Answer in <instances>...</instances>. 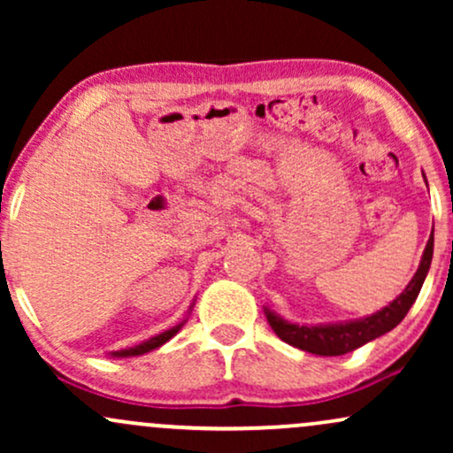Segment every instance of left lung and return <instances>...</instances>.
I'll return each instance as SVG.
<instances>
[{
	"label": "left lung",
	"instance_id": "1",
	"mask_svg": "<svg viewBox=\"0 0 453 453\" xmlns=\"http://www.w3.org/2000/svg\"><path fill=\"white\" fill-rule=\"evenodd\" d=\"M433 251L434 234H430L422 259H419V266L415 270L413 279L407 283V288L388 306H383L372 315L360 317V319L332 321V324H296V321L280 317L270 306H264V313H266V319L274 334L288 345L298 347V349L315 353V356H342V353L356 351L357 347L366 345V342L394 330L404 319V315L409 313V309L418 300L419 289H422L426 274L430 270V262H433Z\"/></svg>",
	"mask_w": 453,
	"mask_h": 453
}]
</instances>
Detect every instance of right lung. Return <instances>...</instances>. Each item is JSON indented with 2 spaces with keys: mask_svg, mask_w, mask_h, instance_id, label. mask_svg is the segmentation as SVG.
<instances>
[{
  "mask_svg": "<svg viewBox=\"0 0 453 453\" xmlns=\"http://www.w3.org/2000/svg\"><path fill=\"white\" fill-rule=\"evenodd\" d=\"M194 304H196V298H194V303H191V306H189V311H187L185 319H180V321H179V324H176V326H173V327H168V330H164V332H159V334L150 336V339H147V341L138 342V345H134V347H127V349H119V351H111V353H108V357H134V356H144V353H149V351L157 349V347H161V345H165V342H168L170 339H173V336H176V332H179V330H180V327H183V326H185L187 317H189V313H191V309H194Z\"/></svg>",
  "mask_w": 453,
  "mask_h": 453,
  "instance_id": "right-lung-1",
  "label": "right lung"
}]
</instances>
